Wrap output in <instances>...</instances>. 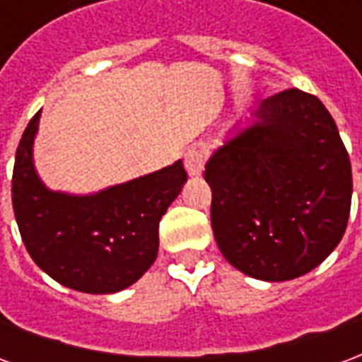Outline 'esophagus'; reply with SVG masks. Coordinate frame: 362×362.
Segmentation results:
<instances>
[{
	"instance_id": "obj_1",
	"label": "esophagus",
	"mask_w": 362,
	"mask_h": 362,
	"mask_svg": "<svg viewBox=\"0 0 362 362\" xmlns=\"http://www.w3.org/2000/svg\"><path fill=\"white\" fill-rule=\"evenodd\" d=\"M184 166H186L189 176H199V174L204 173L205 151L197 149V147H192V149L186 151V155H184Z\"/></svg>"
}]
</instances>
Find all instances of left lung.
I'll use <instances>...</instances> for the list:
<instances>
[{
	"label": "left lung",
	"instance_id": "left-lung-1",
	"mask_svg": "<svg viewBox=\"0 0 362 362\" xmlns=\"http://www.w3.org/2000/svg\"><path fill=\"white\" fill-rule=\"evenodd\" d=\"M211 227L238 272L288 281L343 238L351 211L349 153L318 96L287 89L262 100L205 165Z\"/></svg>",
	"mask_w": 362,
	"mask_h": 362
}]
</instances>
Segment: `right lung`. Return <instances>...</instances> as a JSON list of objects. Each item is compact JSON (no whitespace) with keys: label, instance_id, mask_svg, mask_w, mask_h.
<instances>
[{"label":"right lung","instance_id":"obj_1","mask_svg":"<svg viewBox=\"0 0 362 362\" xmlns=\"http://www.w3.org/2000/svg\"><path fill=\"white\" fill-rule=\"evenodd\" d=\"M40 112L13 166L11 199L27 252L64 287L108 295L134 285L157 259L158 223L188 180L182 160L90 196L52 192L33 163Z\"/></svg>","mask_w":362,"mask_h":362}]
</instances>
